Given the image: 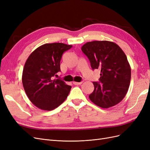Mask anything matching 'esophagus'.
<instances>
[{
	"mask_svg": "<svg viewBox=\"0 0 150 150\" xmlns=\"http://www.w3.org/2000/svg\"><path fill=\"white\" fill-rule=\"evenodd\" d=\"M73 84H74V85H79V84H82L83 83V81H81V82H76V81H73Z\"/></svg>",
	"mask_w": 150,
	"mask_h": 150,
	"instance_id": "esophagus-1",
	"label": "esophagus"
}]
</instances>
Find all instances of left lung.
<instances>
[{"mask_svg": "<svg viewBox=\"0 0 150 150\" xmlns=\"http://www.w3.org/2000/svg\"><path fill=\"white\" fill-rule=\"evenodd\" d=\"M93 69L101 70L99 83L89 98L98 106L109 108L125 97L131 81V67L127 57L116 43L101 40L88 42L81 47Z\"/></svg>", "mask_w": 150, "mask_h": 150, "instance_id": "obj_1", "label": "left lung"}]
</instances>
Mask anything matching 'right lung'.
<instances>
[{
    "label": "right lung",
    "mask_w": 150,
    "mask_h": 150,
    "mask_svg": "<svg viewBox=\"0 0 150 150\" xmlns=\"http://www.w3.org/2000/svg\"><path fill=\"white\" fill-rule=\"evenodd\" d=\"M72 47L63 43L45 44L35 49L26 60L22 84L29 100L40 110H54L69 94L71 86L54 77L61 71L62 54Z\"/></svg>",
    "instance_id": "1"
}]
</instances>
